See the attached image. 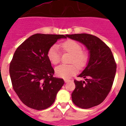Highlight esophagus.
<instances>
[{"instance_id": "obj_1", "label": "esophagus", "mask_w": 126, "mask_h": 126, "mask_svg": "<svg viewBox=\"0 0 126 126\" xmlns=\"http://www.w3.org/2000/svg\"><path fill=\"white\" fill-rule=\"evenodd\" d=\"M64 81H65V83H68V82H69L70 80H68V79H64Z\"/></svg>"}]
</instances>
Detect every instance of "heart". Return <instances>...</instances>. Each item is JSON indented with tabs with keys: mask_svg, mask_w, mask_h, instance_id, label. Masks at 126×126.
I'll list each match as a JSON object with an SVG mask.
<instances>
[{
	"mask_svg": "<svg viewBox=\"0 0 126 126\" xmlns=\"http://www.w3.org/2000/svg\"><path fill=\"white\" fill-rule=\"evenodd\" d=\"M60 47L63 51L72 54L70 63H74L81 68L86 65L88 61V55L86 52L82 51V47L78 42L69 40L61 43ZM47 57L52 64H57L61 59V52L59 47L56 45L50 48L47 53ZM78 67L74 64H61L55 68V73L57 76L64 79L70 78L72 76L77 73Z\"/></svg>",
	"mask_w": 126,
	"mask_h": 126,
	"instance_id": "obj_1",
	"label": "heart"
}]
</instances>
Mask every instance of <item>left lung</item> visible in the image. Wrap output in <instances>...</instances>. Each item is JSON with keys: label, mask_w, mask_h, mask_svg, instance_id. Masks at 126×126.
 I'll return each mask as SVG.
<instances>
[{"label": "left lung", "mask_w": 126, "mask_h": 126, "mask_svg": "<svg viewBox=\"0 0 126 126\" xmlns=\"http://www.w3.org/2000/svg\"><path fill=\"white\" fill-rule=\"evenodd\" d=\"M65 36L83 44L89 51L87 65L78 76L84 80H74L76 88L71 94L72 100L81 109L96 106L110 91L116 73L117 65L112 51L103 41L92 34Z\"/></svg>", "instance_id": "8db88e82"}]
</instances>
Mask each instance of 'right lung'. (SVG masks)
<instances>
[{
    "instance_id": "obj_1",
    "label": "right lung",
    "mask_w": 126,
    "mask_h": 126,
    "mask_svg": "<svg viewBox=\"0 0 126 126\" xmlns=\"http://www.w3.org/2000/svg\"><path fill=\"white\" fill-rule=\"evenodd\" d=\"M63 34L36 33L26 39L14 52L9 67L13 87L28 107L44 110L53 104L63 79L53 76L54 70L47 53Z\"/></svg>"
}]
</instances>
